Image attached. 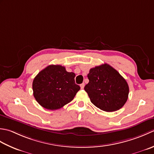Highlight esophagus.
Instances as JSON below:
<instances>
[{
	"mask_svg": "<svg viewBox=\"0 0 154 154\" xmlns=\"http://www.w3.org/2000/svg\"><path fill=\"white\" fill-rule=\"evenodd\" d=\"M84 86H85V84H84V83L81 84H80V88H81V89H84Z\"/></svg>",
	"mask_w": 154,
	"mask_h": 154,
	"instance_id": "34e87169",
	"label": "esophagus"
}]
</instances>
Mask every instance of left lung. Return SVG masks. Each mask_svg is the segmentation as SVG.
<instances>
[{
    "mask_svg": "<svg viewBox=\"0 0 154 154\" xmlns=\"http://www.w3.org/2000/svg\"><path fill=\"white\" fill-rule=\"evenodd\" d=\"M89 82L84 87L90 101L97 108L110 112L118 110L126 102L129 86L120 73L108 64L91 68Z\"/></svg>",
    "mask_w": 154,
    "mask_h": 154,
    "instance_id": "left-lung-1",
    "label": "left lung"
}]
</instances>
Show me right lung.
Here are the masks:
<instances>
[{
  "label": "right lung",
  "instance_id": "add662e5",
  "mask_svg": "<svg viewBox=\"0 0 154 154\" xmlns=\"http://www.w3.org/2000/svg\"><path fill=\"white\" fill-rule=\"evenodd\" d=\"M75 74L61 65H49L34 78L33 95L39 104L54 110L70 102L80 89L75 84Z\"/></svg>",
  "mask_w": 154,
  "mask_h": 154
}]
</instances>
